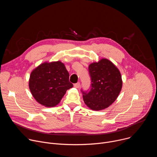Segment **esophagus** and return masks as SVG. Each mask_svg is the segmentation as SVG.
I'll list each match as a JSON object with an SVG mask.
<instances>
[{
	"label": "esophagus",
	"instance_id": "34e87169",
	"mask_svg": "<svg viewBox=\"0 0 157 157\" xmlns=\"http://www.w3.org/2000/svg\"><path fill=\"white\" fill-rule=\"evenodd\" d=\"M74 87L76 88H79L80 87V83L79 82H77L76 84H74Z\"/></svg>",
	"mask_w": 157,
	"mask_h": 157
}]
</instances>
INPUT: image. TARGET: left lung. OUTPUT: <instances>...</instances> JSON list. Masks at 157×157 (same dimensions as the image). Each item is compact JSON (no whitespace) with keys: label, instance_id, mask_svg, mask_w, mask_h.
<instances>
[{"label":"left lung","instance_id":"1","mask_svg":"<svg viewBox=\"0 0 157 157\" xmlns=\"http://www.w3.org/2000/svg\"><path fill=\"white\" fill-rule=\"evenodd\" d=\"M91 89L83 93L85 104L93 110H101L109 107L119 96L122 87L121 72L117 66L106 58L89 65Z\"/></svg>","mask_w":157,"mask_h":157}]
</instances>
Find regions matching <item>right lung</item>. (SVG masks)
<instances>
[{"label":"right lung","instance_id":"obj_1","mask_svg":"<svg viewBox=\"0 0 157 157\" xmlns=\"http://www.w3.org/2000/svg\"><path fill=\"white\" fill-rule=\"evenodd\" d=\"M61 61H45L31 72L29 86L34 99L41 105L51 107L58 105L68 89L73 85Z\"/></svg>","mask_w":157,"mask_h":157}]
</instances>
